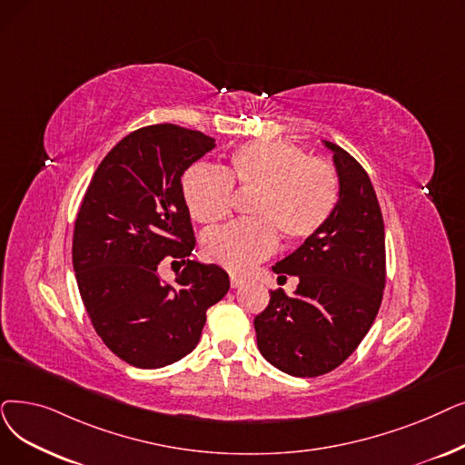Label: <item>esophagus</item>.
<instances>
[{"label": "esophagus", "instance_id": "34e87169", "mask_svg": "<svg viewBox=\"0 0 465 465\" xmlns=\"http://www.w3.org/2000/svg\"><path fill=\"white\" fill-rule=\"evenodd\" d=\"M245 282V279L243 277H239V275H232L230 277V285H232V289H239L241 285H243Z\"/></svg>", "mask_w": 465, "mask_h": 465}]
</instances>
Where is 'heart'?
Here are the masks:
<instances>
[{"label": "heart", "mask_w": 465, "mask_h": 465, "mask_svg": "<svg viewBox=\"0 0 465 465\" xmlns=\"http://www.w3.org/2000/svg\"><path fill=\"white\" fill-rule=\"evenodd\" d=\"M233 186L254 192L251 220L205 233V256L235 273L254 268L287 241L313 237L332 216L340 184L334 169L294 144L249 143L233 150L224 171L197 163L183 176L186 207L199 224L213 226L232 211Z\"/></svg>", "instance_id": "b5f03b06"}]
</instances>
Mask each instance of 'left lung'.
Masks as SVG:
<instances>
[{"instance_id":"left-lung-1","label":"left lung","mask_w":465,"mask_h":465,"mask_svg":"<svg viewBox=\"0 0 465 465\" xmlns=\"http://www.w3.org/2000/svg\"><path fill=\"white\" fill-rule=\"evenodd\" d=\"M338 173V205L313 237L272 268L296 275L294 296L272 291L254 317L258 350L282 372L313 378L340 367L367 336L386 287L383 218L367 171L325 140Z\"/></svg>"}]
</instances>
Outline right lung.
I'll return each instance as SVG.
<instances>
[{
	"label": "right lung",
	"mask_w": 465,
	"mask_h": 465,
	"mask_svg": "<svg viewBox=\"0 0 465 465\" xmlns=\"http://www.w3.org/2000/svg\"><path fill=\"white\" fill-rule=\"evenodd\" d=\"M214 138L173 124L143 127L108 152L74 226L72 260L96 334L125 362L161 369L186 357L207 310L226 296L228 273L190 260L195 235L183 174ZM165 255L183 260L174 286L156 273Z\"/></svg>",
	"instance_id": "1"
}]
</instances>
